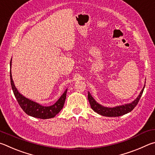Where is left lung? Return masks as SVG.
Wrapping results in <instances>:
<instances>
[{"label":"left lung","mask_w":155,"mask_h":155,"mask_svg":"<svg viewBox=\"0 0 155 155\" xmlns=\"http://www.w3.org/2000/svg\"><path fill=\"white\" fill-rule=\"evenodd\" d=\"M145 86H143V89L141 91L139 96L137 98L133 101L131 104H125L120 106H116L115 107H107L102 106L101 105L99 104L95 100L93 99V97L91 96L89 92H88V99L89 103L91 104V107L94 112L98 113L99 114H101L104 116H108V117H117V116H120L126 114L134 109L135 107L137 105L140 99L142 97L143 93V89H144Z\"/></svg>","instance_id":"1"}]
</instances>
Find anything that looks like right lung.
I'll list each match as a JSON object with an SVG mask.
<instances>
[{"label": "right lung", "mask_w": 155, "mask_h": 155, "mask_svg": "<svg viewBox=\"0 0 155 155\" xmlns=\"http://www.w3.org/2000/svg\"><path fill=\"white\" fill-rule=\"evenodd\" d=\"M10 67H12V60H11L10 62ZM10 80L11 85H12L13 94H14L19 105H20L21 109L24 111V112L27 114L28 115L37 118H54L56 114H58L60 112V111L63 107L65 99H66L67 90L64 91V93L62 94V96L60 97L59 99L55 104L51 105V106L46 107L39 105V104H37V103L32 101L31 100L27 99L26 97L21 95L15 88L12 79V72L11 71Z\"/></svg>", "instance_id": "right-lung-1"}]
</instances>
